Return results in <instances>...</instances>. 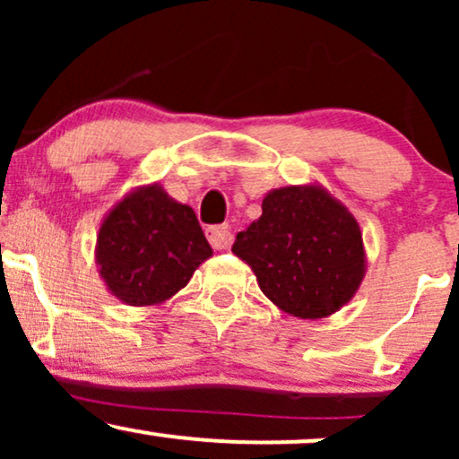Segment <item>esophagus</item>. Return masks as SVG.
Here are the masks:
<instances>
[{
	"instance_id": "1",
	"label": "esophagus",
	"mask_w": 459,
	"mask_h": 459,
	"mask_svg": "<svg viewBox=\"0 0 459 459\" xmlns=\"http://www.w3.org/2000/svg\"><path fill=\"white\" fill-rule=\"evenodd\" d=\"M207 237L209 244H212L215 250H226V247L230 246V241H233V230H230L229 224L212 226V229L207 230Z\"/></svg>"
}]
</instances>
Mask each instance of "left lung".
<instances>
[{"instance_id":"8db88e82","label":"left lung","mask_w":459,"mask_h":459,"mask_svg":"<svg viewBox=\"0 0 459 459\" xmlns=\"http://www.w3.org/2000/svg\"><path fill=\"white\" fill-rule=\"evenodd\" d=\"M261 209L233 244L261 291L299 319L343 308L367 272L362 230L350 209L319 183L272 189Z\"/></svg>"}]
</instances>
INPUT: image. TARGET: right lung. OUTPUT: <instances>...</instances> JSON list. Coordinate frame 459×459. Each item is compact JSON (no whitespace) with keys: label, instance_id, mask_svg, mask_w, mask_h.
Returning a JSON list of instances; mask_svg holds the SVG:
<instances>
[{"label":"right lung","instance_id":"obj_1","mask_svg":"<svg viewBox=\"0 0 459 459\" xmlns=\"http://www.w3.org/2000/svg\"><path fill=\"white\" fill-rule=\"evenodd\" d=\"M212 255L194 209L160 183L125 194L105 213L94 246L99 276L127 307H157L177 296Z\"/></svg>","mask_w":459,"mask_h":459}]
</instances>
